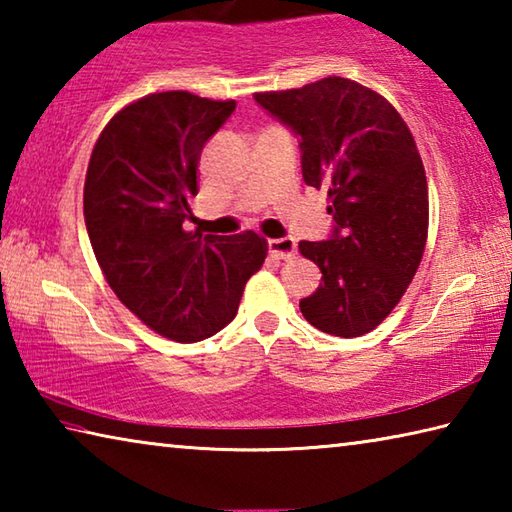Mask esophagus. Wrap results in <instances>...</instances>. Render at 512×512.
<instances>
[{
	"label": "esophagus",
	"instance_id": "1",
	"mask_svg": "<svg viewBox=\"0 0 512 512\" xmlns=\"http://www.w3.org/2000/svg\"><path fill=\"white\" fill-rule=\"evenodd\" d=\"M268 253L275 259H291L296 255V241L289 237L282 239H268Z\"/></svg>",
	"mask_w": 512,
	"mask_h": 512
}]
</instances>
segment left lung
<instances>
[{
    "mask_svg": "<svg viewBox=\"0 0 512 512\" xmlns=\"http://www.w3.org/2000/svg\"><path fill=\"white\" fill-rule=\"evenodd\" d=\"M300 135L302 178L325 189L336 223L327 241H300L323 282L300 311L320 332L354 339L397 307L422 262L429 187L413 135L379 92L343 76L255 92Z\"/></svg>",
    "mask_w": 512,
    "mask_h": 512,
    "instance_id": "left-lung-1",
    "label": "left lung"
}]
</instances>
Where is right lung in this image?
Returning a JSON list of instances; mask_svg holds the SVG:
<instances>
[{
    "instance_id": "1",
    "label": "right lung",
    "mask_w": 512,
    "mask_h": 512,
    "mask_svg": "<svg viewBox=\"0 0 512 512\" xmlns=\"http://www.w3.org/2000/svg\"><path fill=\"white\" fill-rule=\"evenodd\" d=\"M235 106L185 90L146 94L108 121L85 173L83 214L103 277L121 305L178 343L228 325L266 259L253 230L203 237L183 228L203 146Z\"/></svg>"
}]
</instances>
